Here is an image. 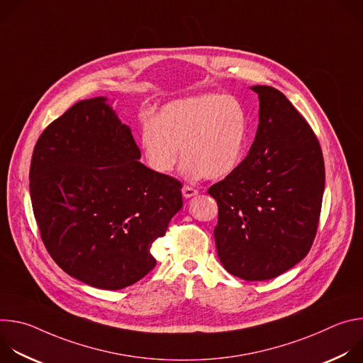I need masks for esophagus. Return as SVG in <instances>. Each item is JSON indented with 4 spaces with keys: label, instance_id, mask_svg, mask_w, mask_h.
I'll use <instances>...</instances> for the list:
<instances>
[{
    "label": "esophagus",
    "instance_id": "1",
    "mask_svg": "<svg viewBox=\"0 0 363 363\" xmlns=\"http://www.w3.org/2000/svg\"><path fill=\"white\" fill-rule=\"evenodd\" d=\"M198 194V191L195 189V188H192V186H189V185H184V188H182V195L185 196V198H191V196H194V195H196Z\"/></svg>",
    "mask_w": 363,
    "mask_h": 363
}]
</instances>
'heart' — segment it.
Segmentation results:
<instances>
[{
  "instance_id": "heart-1",
  "label": "heart",
  "mask_w": 363,
  "mask_h": 363,
  "mask_svg": "<svg viewBox=\"0 0 363 363\" xmlns=\"http://www.w3.org/2000/svg\"><path fill=\"white\" fill-rule=\"evenodd\" d=\"M247 132V112L238 99L206 93L168 103L157 119L143 118L139 138L155 172L171 174L181 147L186 178L220 179L241 164Z\"/></svg>"
}]
</instances>
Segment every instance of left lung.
Segmentation results:
<instances>
[{
  "instance_id": "left-lung-1",
  "label": "left lung",
  "mask_w": 363,
  "mask_h": 363,
  "mask_svg": "<svg viewBox=\"0 0 363 363\" xmlns=\"http://www.w3.org/2000/svg\"><path fill=\"white\" fill-rule=\"evenodd\" d=\"M260 99L258 128L238 168L208 194L218 203L214 228L224 269L247 281L274 279L307 255L316 237L325 162L315 132L277 89Z\"/></svg>"
}]
</instances>
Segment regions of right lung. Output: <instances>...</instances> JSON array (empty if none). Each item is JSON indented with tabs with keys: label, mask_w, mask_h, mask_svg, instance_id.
I'll list each match as a JSON object with an SVG mask.
<instances>
[{
	"label": "right lung",
	"mask_w": 363,
	"mask_h": 363,
	"mask_svg": "<svg viewBox=\"0 0 363 363\" xmlns=\"http://www.w3.org/2000/svg\"><path fill=\"white\" fill-rule=\"evenodd\" d=\"M106 97L77 101L38 138L30 195L41 240L72 277L105 290L143 279L152 242L182 206V184L139 162Z\"/></svg>",
	"instance_id": "obj_1"
}]
</instances>
